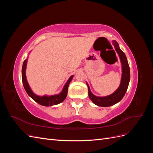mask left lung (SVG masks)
Returning a JSON list of instances; mask_svg holds the SVG:
<instances>
[{
  "label": "left lung",
  "mask_w": 153,
  "mask_h": 153,
  "mask_svg": "<svg viewBox=\"0 0 153 153\" xmlns=\"http://www.w3.org/2000/svg\"><path fill=\"white\" fill-rule=\"evenodd\" d=\"M112 44L114 46L115 51L119 55L121 64L122 75L121 83L119 87L112 94L110 95L102 97L97 96L92 93L89 85L86 82L88 90H89V98L94 104L99 106H102V107H107V106L114 105L119 102L125 95L129 85V80H130V70H129V66L126 55L120 49L119 45L116 41H112Z\"/></svg>",
  "instance_id": "left-lung-1"
}]
</instances>
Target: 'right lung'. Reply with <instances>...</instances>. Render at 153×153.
I'll return each instance as SVG.
<instances>
[{"mask_svg": "<svg viewBox=\"0 0 153 153\" xmlns=\"http://www.w3.org/2000/svg\"><path fill=\"white\" fill-rule=\"evenodd\" d=\"M27 61H28V57L25 59L24 63H23L22 69V82L24 85V89L30 98L34 100L36 102L39 103L41 105L45 106H51L53 105H55L62 103V101L66 99L67 94H68V90L69 83L72 80L73 75H71L69 78V79L66 82L65 85H64L62 91L59 94H54V95H43V96H38L34 92L32 91L31 88L27 80L26 77V68L27 64Z\"/></svg>", "mask_w": 153, "mask_h": 153, "instance_id": "obj_1", "label": "right lung"}]
</instances>
